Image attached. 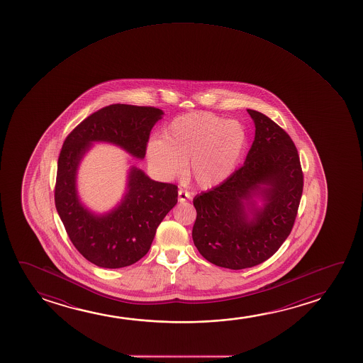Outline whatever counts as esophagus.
<instances>
[{
	"instance_id": "esophagus-1",
	"label": "esophagus",
	"mask_w": 363,
	"mask_h": 363,
	"mask_svg": "<svg viewBox=\"0 0 363 363\" xmlns=\"http://www.w3.org/2000/svg\"><path fill=\"white\" fill-rule=\"evenodd\" d=\"M191 199V194L187 192V191H184V189H179V202H184V201H187V199Z\"/></svg>"
}]
</instances>
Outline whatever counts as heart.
I'll list each match as a JSON object with an SVG mask.
<instances>
[{
  "instance_id": "heart-1",
  "label": "heart",
  "mask_w": 363,
  "mask_h": 363,
  "mask_svg": "<svg viewBox=\"0 0 363 363\" xmlns=\"http://www.w3.org/2000/svg\"><path fill=\"white\" fill-rule=\"evenodd\" d=\"M248 145L243 125L207 111L174 118L160 139L149 141L146 155L150 164L162 179L189 174L202 189L223 184L234 174Z\"/></svg>"
}]
</instances>
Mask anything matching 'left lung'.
I'll return each mask as SVG.
<instances>
[{
  "instance_id": "8db88e82",
  "label": "left lung",
  "mask_w": 363,
  "mask_h": 363,
  "mask_svg": "<svg viewBox=\"0 0 363 363\" xmlns=\"http://www.w3.org/2000/svg\"><path fill=\"white\" fill-rule=\"evenodd\" d=\"M255 138L243 166L225 182L197 194L194 243L222 268H252L288 238L298 214L303 174L291 138L267 115L248 109ZM259 197L263 206L255 201Z\"/></svg>"
}]
</instances>
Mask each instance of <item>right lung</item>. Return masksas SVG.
Instances as JSON below:
<instances>
[{"mask_svg":"<svg viewBox=\"0 0 363 363\" xmlns=\"http://www.w3.org/2000/svg\"><path fill=\"white\" fill-rule=\"evenodd\" d=\"M164 115L154 106L113 104L83 120L60 150L55 208L72 243L90 263L118 269L136 263L149 252L156 229L174 204L177 186L150 179L138 167L130 169L121 203L106 214L85 208L77 194V171L93 143L120 146L143 160L150 131Z\"/></svg>","mask_w":363,"mask_h":363,"instance_id":"1","label":"right lung"}]
</instances>
